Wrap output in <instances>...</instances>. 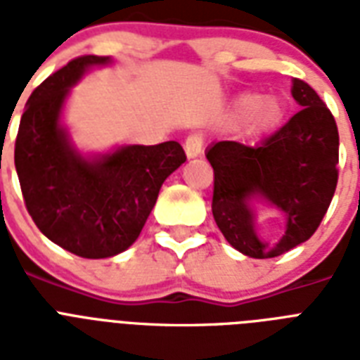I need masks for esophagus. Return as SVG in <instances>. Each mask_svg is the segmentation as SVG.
I'll return each instance as SVG.
<instances>
[{
  "mask_svg": "<svg viewBox=\"0 0 360 360\" xmlns=\"http://www.w3.org/2000/svg\"><path fill=\"white\" fill-rule=\"evenodd\" d=\"M203 151V136L194 132L185 140V153L188 158H196L200 157Z\"/></svg>",
  "mask_w": 360,
  "mask_h": 360,
  "instance_id": "esophagus-1",
  "label": "esophagus"
}]
</instances>
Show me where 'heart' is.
I'll return each mask as SVG.
<instances>
[{
    "label": "heart",
    "mask_w": 360,
    "mask_h": 360,
    "mask_svg": "<svg viewBox=\"0 0 360 360\" xmlns=\"http://www.w3.org/2000/svg\"><path fill=\"white\" fill-rule=\"evenodd\" d=\"M231 110L240 117L246 136H262L273 129L282 117V103L274 95L259 97L254 91H243L233 98Z\"/></svg>",
    "instance_id": "b5f03b06"
}]
</instances>
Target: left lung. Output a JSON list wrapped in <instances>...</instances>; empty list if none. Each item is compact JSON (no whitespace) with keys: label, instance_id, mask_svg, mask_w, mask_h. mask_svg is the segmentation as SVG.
Masks as SVG:
<instances>
[{"label":"left lung","instance_id":"8db88e82","mask_svg":"<svg viewBox=\"0 0 360 360\" xmlns=\"http://www.w3.org/2000/svg\"><path fill=\"white\" fill-rule=\"evenodd\" d=\"M301 110L259 146L214 141L205 151L213 166V217L222 236L248 257H276L314 236L338 183L335 117L307 82L291 80ZM257 207L285 213L286 230L269 245L255 231Z\"/></svg>","mask_w":360,"mask_h":360}]
</instances>
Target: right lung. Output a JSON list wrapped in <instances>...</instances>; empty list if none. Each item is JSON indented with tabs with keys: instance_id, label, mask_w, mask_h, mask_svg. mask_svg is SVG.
Listing matches in <instances>:
<instances>
[{
	"instance_id": "right-lung-1",
	"label": "right lung",
	"mask_w": 360,
	"mask_h": 360,
	"mask_svg": "<svg viewBox=\"0 0 360 360\" xmlns=\"http://www.w3.org/2000/svg\"><path fill=\"white\" fill-rule=\"evenodd\" d=\"M114 63L82 56L48 76L25 104L14 166L37 228L65 250L87 259L129 248L157 203L160 186L186 160L177 141L82 153L63 123L70 89L86 72Z\"/></svg>"
}]
</instances>
